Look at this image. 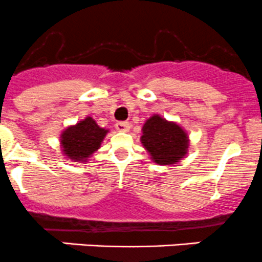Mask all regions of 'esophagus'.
<instances>
[{"instance_id":"esophagus-1","label":"esophagus","mask_w":262,"mask_h":262,"mask_svg":"<svg viewBox=\"0 0 262 262\" xmlns=\"http://www.w3.org/2000/svg\"><path fill=\"white\" fill-rule=\"evenodd\" d=\"M131 125L128 122H117L116 123V128H117V131H121V132H126L130 130Z\"/></svg>"}]
</instances>
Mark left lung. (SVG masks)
Here are the masks:
<instances>
[{
    "mask_svg": "<svg viewBox=\"0 0 262 262\" xmlns=\"http://www.w3.org/2000/svg\"><path fill=\"white\" fill-rule=\"evenodd\" d=\"M141 142L158 164H174L187 154V134L177 123L168 122L158 115L145 122Z\"/></svg>",
    "mask_w": 262,
    "mask_h": 262,
    "instance_id": "obj_1",
    "label": "left lung"
}]
</instances>
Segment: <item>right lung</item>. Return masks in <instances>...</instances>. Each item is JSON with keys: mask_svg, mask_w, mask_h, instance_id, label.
Masks as SVG:
<instances>
[{"mask_svg": "<svg viewBox=\"0 0 262 262\" xmlns=\"http://www.w3.org/2000/svg\"><path fill=\"white\" fill-rule=\"evenodd\" d=\"M107 132L108 130L99 127L92 117H86L62 132V151L70 159L85 162L88 157L99 149Z\"/></svg>", "mask_w": 262, "mask_h": 262, "instance_id": "1", "label": "right lung"}]
</instances>
